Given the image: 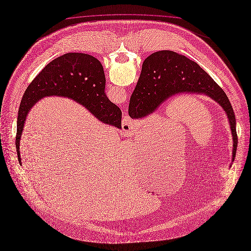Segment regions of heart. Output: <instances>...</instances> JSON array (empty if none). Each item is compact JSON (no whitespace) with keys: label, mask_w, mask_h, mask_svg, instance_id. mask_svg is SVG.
<instances>
[{"label":"heart","mask_w":251,"mask_h":251,"mask_svg":"<svg viewBox=\"0 0 251 251\" xmlns=\"http://www.w3.org/2000/svg\"><path fill=\"white\" fill-rule=\"evenodd\" d=\"M151 174H152V173H151ZM156 174H157V173H156ZM152 176H153V177H154V178H155V179H156V177H157V176H156V175H155V173H153V174H152Z\"/></svg>","instance_id":"heart-1"}]
</instances>
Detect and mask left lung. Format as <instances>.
Returning <instances> with one entry per match:
<instances>
[{
  "label": "left lung",
  "instance_id": "left-lung-1",
  "mask_svg": "<svg viewBox=\"0 0 251 251\" xmlns=\"http://www.w3.org/2000/svg\"><path fill=\"white\" fill-rule=\"evenodd\" d=\"M180 93L206 94L223 107L231 128L233 160L238 138L231 104L224 91L211 76L197 62L185 55L163 50L145 58L140 78L130 97L128 114L132 119H143L153 113L164 101Z\"/></svg>",
  "mask_w": 251,
  "mask_h": 251
}]
</instances>
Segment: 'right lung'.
<instances>
[{"instance_id":"obj_1","label":"right lung","mask_w":251,"mask_h":251,"mask_svg":"<svg viewBox=\"0 0 251 251\" xmlns=\"http://www.w3.org/2000/svg\"><path fill=\"white\" fill-rule=\"evenodd\" d=\"M106 77L100 61L93 55L68 53L53 59L31 82L18 112L16 149L22 164L20 141L31 107L45 96L71 98L85 106L96 118L117 128L122 127V111L105 93Z\"/></svg>"}]
</instances>
